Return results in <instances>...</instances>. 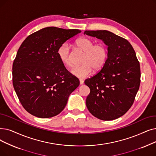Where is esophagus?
Listing matches in <instances>:
<instances>
[{
	"label": "esophagus",
	"instance_id": "1",
	"mask_svg": "<svg viewBox=\"0 0 156 156\" xmlns=\"http://www.w3.org/2000/svg\"><path fill=\"white\" fill-rule=\"evenodd\" d=\"M83 82H84V80L83 79H80V85L83 84Z\"/></svg>",
	"mask_w": 156,
	"mask_h": 156
}]
</instances>
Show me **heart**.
<instances>
[{
  "instance_id": "heart-1",
  "label": "heart",
  "mask_w": 156,
  "mask_h": 156,
  "mask_svg": "<svg viewBox=\"0 0 156 156\" xmlns=\"http://www.w3.org/2000/svg\"><path fill=\"white\" fill-rule=\"evenodd\" d=\"M77 48L83 51L81 59L82 64L74 66L71 73L79 78H85L94 69L98 71L103 68L108 57L107 46L103 43L95 44L94 41L89 37H83L77 39L75 42ZM60 61L67 67L74 64L71 47L68 43H63L57 51Z\"/></svg>"
}]
</instances>
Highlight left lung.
<instances>
[{
    "mask_svg": "<svg viewBox=\"0 0 156 156\" xmlns=\"http://www.w3.org/2000/svg\"><path fill=\"white\" fill-rule=\"evenodd\" d=\"M84 34L102 39L108 57L98 73L85 80L90 94L86 105L100 120L119 118L130 109L140 85V66L128 41L108 30H85Z\"/></svg>",
    "mask_w": 156,
    "mask_h": 156,
    "instance_id": "1",
    "label": "left lung"
}]
</instances>
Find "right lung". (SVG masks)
I'll return each instance as SVG.
<instances>
[{"label":"right lung","instance_id":"obj_1","mask_svg":"<svg viewBox=\"0 0 156 156\" xmlns=\"http://www.w3.org/2000/svg\"><path fill=\"white\" fill-rule=\"evenodd\" d=\"M81 32L50 27L32 33L19 48L12 64V85L24 109L39 118L57 115L80 85L57 51Z\"/></svg>","mask_w":156,"mask_h":156}]
</instances>
